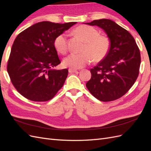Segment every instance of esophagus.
I'll return each instance as SVG.
<instances>
[{"label": "esophagus", "instance_id": "1", "mask_svg": "<svg viewBox=\"0 0 151 151\" xmlns=\"http://www.w3.org/2000/svg\"><path fill=\"white\" fill-rule=\"evenodd\" d=\"M68 72H69V73H74V72H77V70L72 69V68H69V69H68Z\"/></svg>", "mask_w": 151, "mask_h": 151}]
</instances>
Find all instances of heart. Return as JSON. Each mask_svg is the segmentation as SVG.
<instances>
[{"instance_id": "heart-1", "label": "heart", "mask_w": 151, "mask_h": 151, "mask_svg": "<svg viewBox=\"0 0 151 151\" xmlns=\"http://www.w3.org/2000/svg\"><path fill=\"white\" fill-rule=\"evenodd\" d=\"M75 33L86 42L84 52L71 53L63 61L65 67L77 69L85 67L93 61H100L106 56L109 48V42L106 37L100 36L99 31L93 26L82 25L75 29ZM54 47L57 52L65 53L68 50L67 35H58L53 42Z\"/></svg>"}]
</instances>
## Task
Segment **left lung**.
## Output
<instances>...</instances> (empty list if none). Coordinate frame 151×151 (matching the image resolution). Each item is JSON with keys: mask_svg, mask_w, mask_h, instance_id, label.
<instances>
[{"mask_svg": "<svg viewBox=\"0 0 151 151\" xmlns=\"http://www.w3.org/2000/svg\"><path fill=\"white\" fill-rule=\"evenodd\" d=\"M98 26L106 33L110 42L106 56L90 70L86 87L99 101L108 102L123 96L137 79L140 53L129 31L110 19H101L84 23Z\"/></svg>", "mask_w": 151, "mask_h": 151, "instance_id": "8db88e82", "label": "left lung"}]
</instances>
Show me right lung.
<instances>
[{
  "label": "right lung",
  "instance_id": "obj_1",
  "mask_svg": "<svg viewBox=\"0 0 151 151\" xmlns=\"http://www.w3.org/2000/svg\"><path fill=\"white\" fill-rule=\"evenodd\" d=\"M76 23L42 21L17 36L7 70L13 86L24 98L33 101H47L62 88L68 70L53 68L60 63L53 42L58 35Z\"/></svg>",
  "mask_w": 151,
  "mask_h": 151
}]
</instances>
